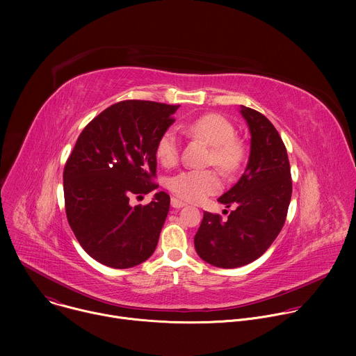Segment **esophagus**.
<instances>
[{"label":"esophagus","instance_id":"esophagus-1","mask_svg":"<svg viewBox=\"0 0 356 356\" xmlns=\"http://www.w3.org/2000/svg\"><path fill=\"white\" fill-rule=\"evenodd\" d=\"M172 207L173 209H181V207H184L186 206V202H183V201H180L179 198H176V197H172Z\"/></svg>","mask_w":356,"mask_h":356}]
</instances>
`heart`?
<instances>
[{
  "mask_svg": "<svg viewBox=\"0 0 356 356\" xmlns=\"http://www.w3.org/2000/svg\"><path fill=\"white\" fill-rule=\"evenodd\" d=\"M187 136L200 139L211 146L209 162L222 172L232 175L238 172L245 161V145L235 138L232 124L218 114H206L177 127ZM180 143L177 132L170 128L156 142V156L165 166H173L179 159ZM170 190L186 201L200 202L207 195L221 190L222 181L216 170H187L172 177Z\"/></svg>",
  "mask_w": 356,
  "mask_h": 356,
  "instance_id": "b5f03b06",
  "label": "heart"
}]
</instances>
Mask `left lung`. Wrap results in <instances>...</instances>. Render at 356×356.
I'll list each match as a JSON object with an SVG mask.
<instances>
[{"mask_svg": "<svg viewBox=\"0 0 356 356\" xmlns=\"http://www.w3.org/2000/svg\"><path fill=\"white\" fill-rule=\"evenodd\" d=\"M250 134L249 159L241 179L218 201L236 207L222 220L204 211L194 236L197 255L210 265L234 269L262 257L286 221L291 176L286 146L273 124L241 106Z\"/></svg>", "mask_w": 356, "mask_h": 356, "instance_id": "1", "label": "left lung"}]
</instances>
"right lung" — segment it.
Masks as SVG:
<instances>
[{
	"label": "right lung",
	"instance_id": "1",
	"mask_svg": "<svg viewBox=\"0 0 356 356\" xmlns=\"http://www.w3.org/2000/svg\"><path fill=\"white\" fill-rule=\"evenodd\" d=\"M179 106L127 99L97 115L80 134L63 172L66 216L81 248L114 269L134 268L155 252L170 197L149 204L131 195L156 190V142Z\"/></svg>",
	"mask_w": 356,
	"mask_h": 356
}]
</instances>
